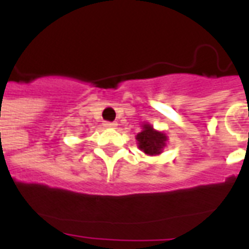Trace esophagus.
<instances>
[{
	"label": "esophagus",
	"instance_id": "1",
	"mask_svg": "<svg viewBox=\"0 0 249 249\" xmlns=\"http://www.w3.org/2000/svg\"><path fill=\"white\" fill-rule=\"evenodd\" d=\"M116 123L115 121H106L105 126L106 128H116Z\"/></svg>",
	"mask_w": 249,
	"mask_h": 249
}]
</instances>
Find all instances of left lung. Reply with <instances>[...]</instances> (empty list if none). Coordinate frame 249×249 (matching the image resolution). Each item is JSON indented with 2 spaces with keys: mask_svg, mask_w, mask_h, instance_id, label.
Returning a JSON list of instances; mask_svg holds the SVG:
<instances>
[{
  "mask_svg": "<svg viewBox=\"0 0 249 249\" xmlns=\"http://www.w3.org/2000/svg\"><path fill=\"white\" fill-rule=\"evenodd\" d=\"M138 147L147 155H158L165 146L166 137L163 133L154 130L151 125H143V130L137 134Z\"/></svg>",
  "mask_w": 249,
  "mask_h": 249,
  "instance_id": "obj_1",
  "label": "left lung"
}]
</instances>
